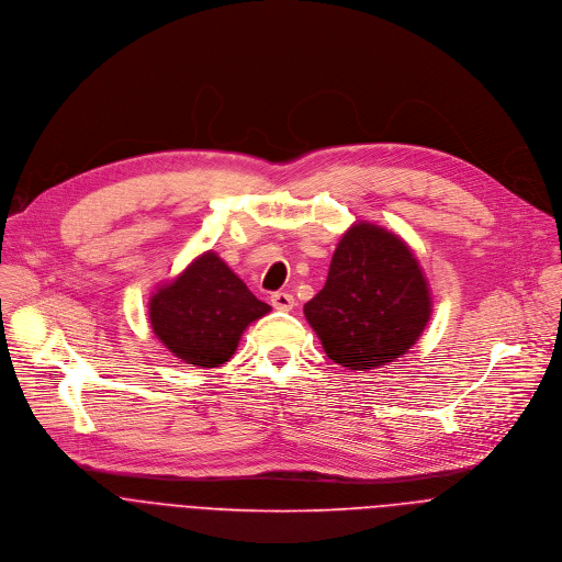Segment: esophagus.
<instances>
[{"mask_svg":"<svg viewBox=\"0 0 562 562\" xmlns=\"http://www.w3.org/2000/svg\"><path fill=\"white\" fill-rule=\"evenodd\" d=\"M270 303H272V307L288 312V310L294 307V296H292L290 292H274V294L270 296Z\"/></svg>","mask_w":562,"mask_h":562,"instance_id":"1","label":"esophagus"}]
</instances>
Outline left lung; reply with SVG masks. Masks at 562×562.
<instances>
[{
  "instance_id": "1",
  "label": "left lung",
  "mask_w": 562,
  "mask_h": 562,
  "mask_svg": "<svg viewBox=\"0 0 562 562\" xmlns=\"http://www.w3.org/2000/svg\"><path fill=\"white\" fill-rule=\"evenodd\" d=\"M303 314L334 363L368 372L401 359L418 341L431 296L412 248L361 221L336 246L327 281Z\"/></svg>"
}]
</instances>
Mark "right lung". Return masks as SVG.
<instances>
[{"instance_id":"add662e5","label":"right lung","mask_w":562,"mask_h":562,"mask_svg":"<svg viewBox=\"0 0 562 562\" xmlns=\"http://www.w3.org/2000/svg\"><path fill=\"white\" fill-rule=\"evenodd\" d=\"M270 310L212 250L164 283L148 303L157 339L177 359L196 368L226 363L244 329Z\"/></svg>"}]
</instances>
